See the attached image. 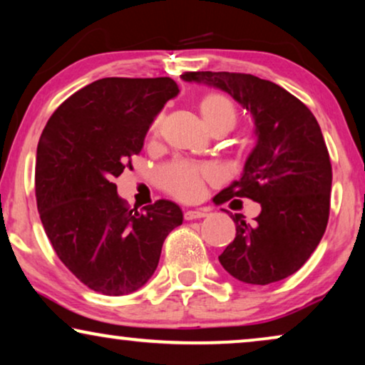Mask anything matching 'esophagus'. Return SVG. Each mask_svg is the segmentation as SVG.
I'll list each match as a JSON object with an SVG mask.
<instances>
[{
	"instance_id": "obj_1",
	"label": "esophagus",
	"mask_w": 365,
	"mask_h": 365,
	"mask_svg": "<svg viewBox=\"0 0 365 365\" xmlns=\"http://www.w3.org/2000/svg\"><path fill=\"white\" fill-rule=\"evenodd\" d=\"M201 217H206V211H186L184 212V219L186 221H192V219H201Z\"/></svg>"
}]
</instances>
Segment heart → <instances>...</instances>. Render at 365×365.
Returning a JSON list of instances; mask_svg holds the SVG:
<instances>
[{
  "instance_id": "1",
  "label": "heart",
  "mask_w": 365,
  "mask_h": 365,
  "mask_svg": "<svg viewBox=\"0 0 365 365\" xmlns=\"http://www.w3.org/2000/svg\"><path fill=\"white\" fill-rule=\"evenodd\" d=\"M199 114L209 131L226 129L229 133L236 126L237 113L231 99L221 93H207L199 99ZM161 131V116L153 121L151 138H158ZM217 174L207 164L174 161L159 171V184L164 191L181 201H197L202 197L206 184L214 182Z\"/></svg>"
}]
</instances>
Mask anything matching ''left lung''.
I'll use <instances>...</instances> for the list:
<instances>
[{"label":"left lung","instance_id":"obj_1","mask_svg":"<svg viewBox=\"0 0 365 365\" xmlns=\"http://www.w3.org/2000/svg\"><path fill=\"white\" fill-rule=\"evenodd\" d=\"M182 79L221 88L256 123L257 144L242 178L214 199L224 204L247 197L261 204V214L254 224L234 214L236 237L219 262L246 284L289 277L316 251L331 211L332 166L317 119L286 89L252 74L197 71Z\"/></svg>","mask_w":365,"mask_h":365}]
</instances>
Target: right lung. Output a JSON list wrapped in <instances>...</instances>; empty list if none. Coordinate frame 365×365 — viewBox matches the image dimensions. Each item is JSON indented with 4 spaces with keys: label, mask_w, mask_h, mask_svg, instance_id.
I'll use <instances>...</instances> for the list:
<instances>
[{
    "label": "right lung",
    "mask_w": 365,
    "mask_h": 365,
    "mask_svg": "<svg viewBox=\"0 0 365 365\" xmlns=\"http://www.w3.org/2000/svg\"><path fill=\"white\" fill-rule=\"evenodd\" d=\"M179 88L171 78H103L51 114L36 151L39 217L61 262L94 292L138 291L156 271L164 239L182 224L178 204L159 199L141 211L113 182L156 114Z\"/></svg>",
    "instance_id": "obj_1"
}]
</instances>
